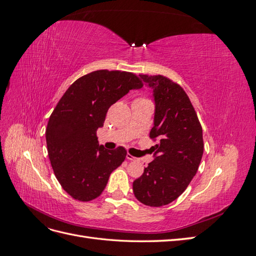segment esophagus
Returning <instances> with one entry per match:
<instances>
[{
  "mask_svg": "<svg viewBox=\"0 0 256 256\" xmlns=\"http://www.w3.org/2000/svg\"><path fill=\"white\" fill-rule=\"evenodd\" d=\"M126 158L128 159V160H130V161H136L138 159L136 158V157H134L132 154H127V156H126Z\"/></svg>",
  "mask_w": 256,
  "mask_h": 256,
  "instance_id": "1",
  "label": "esophagus"
}]
</instances>
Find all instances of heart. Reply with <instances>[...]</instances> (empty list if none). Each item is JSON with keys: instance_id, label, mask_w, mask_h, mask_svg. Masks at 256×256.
Instances as JSON below:
<instances>
[{"instance_id": "b5f03b06", "label": "heart", "mask_w": 256, "mask_h": 256, "mask_svg": "<svg viewBox=\"0 0 256 256\" xmlns=\"http://www.w3.org/2000/svg\"><path fill=\"white\" fill-rule=\"evenodd\" d=\"M140 99H143V98H140Z\"/></svg>"}]
</instances>
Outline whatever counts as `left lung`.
Returning a JSON list of instances; mask_svg holds the SVG:
<instances>
[{
    "label": "left lung",
    "mask_w": 256,
    "mask_h": 256,
    "mask_svg": "<svg viewBox=\"0 0 256 256\" xmlns=\"http://www.w3.org/2000/svg\"><path fill=\"white\" fill-rule=\"evenodd\" d=\"M154 90L156 111L150 138L154 159L134 182V196L152 207L168 205L187 189L204 152L203 130L188 95L164 76L140 74Z\"/></svg>",
    "instance_id": "left-lung-1"
}]
</instances>
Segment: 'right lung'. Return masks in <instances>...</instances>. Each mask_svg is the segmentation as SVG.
I'll return each instance as SVG.
<instances>
[{
	"label": "right lung",
	"mask_w": 256,
	"mask_h": 256,
	"mask_svg": "<svg viewBox=\"0 0 256 256\" xmlns=\"http://www.w3.org/2000/svg\"><path fill=\"white\" fill-rule=\"evenodd\" d=\"M143 83L132 72L96 70L76 80L54 108L46 129L54 175L72 198L88 202L102 194L110 174L125 160L122 146H99L97 129L109 108Z\"/></svg>",
	"instance_id": "right-lung-1"
}]
</instances>
